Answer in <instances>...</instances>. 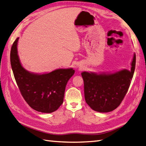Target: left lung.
<instances>
[{
	"label": "left lung",
	"instance_id": "left-lung-1",
	"mask_svg": "<svg viewBox=\"0 0 146 146\" xmlns=\"http://www.w3.org/2000/svg\"><path fill=\"white\" fill-rule=\"evenodd\" d=\"M136 65L134 54L131 70L111 74L83 72L86 102L92 110L109 112L120 105L128 92Z\"/></svg>",
	"mask_w": 146,
	"mask_h": 146
}]
</instances>
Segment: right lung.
Here are the masks:
<instances>
[{
    "instance_id": "right-lung-1",
    "label": "right lung",
    "mask_w": 146,
    "mask_h": 146,
    "mask_svg": "<svg viewBox=\"0 0 146 146\" xmlns=\"http://www.w3.org/2000/svg\"><path fill=\"white\" fill-rule=\"evenodd\" d=\"M18 41V37L11 48L10 63L22 96L28 105L37 111H55L63 104L66 85L74 70L58 69L42 74L29 73L20 63L17 52Z\"/></svg>"
}]
</instances>
